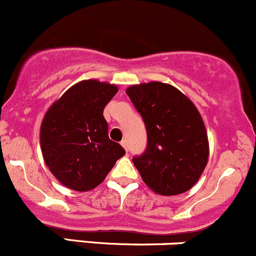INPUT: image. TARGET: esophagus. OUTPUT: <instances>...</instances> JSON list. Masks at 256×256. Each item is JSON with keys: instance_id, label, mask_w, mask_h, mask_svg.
I'll return each instance as SVG.
<instances>
[{"instance_id": "1", "label": "esophagus", "mask_w": 256, "mask_h": 256, "mask_svg": "<svg viewBox=\"0 0 256 256\" xmlns=\"http://www.w3.org/2000/svg\"><path fill=\"white\" fill-rule=\"evenodd\" d=\"M120 144H122V146H123V148H124L128 152V148H129V146H128V140H127V139H123V140L120 142Z\"/></svg>"}]
</instances>
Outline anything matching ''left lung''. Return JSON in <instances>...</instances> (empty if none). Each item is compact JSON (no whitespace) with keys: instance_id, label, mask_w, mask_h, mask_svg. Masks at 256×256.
<instances>
[{"instance_id":"8db88e82","label":"left lung","mask_w":256,"mask_h":256,"mask_svg":"<svg viewBox=\"0 0 256 256\" xmlns=\"http://www.w3.org/2000/svg\"><path fill=\"white\" fill-rule=\"evenodd\" d=\"M127 94L146 129V150L133 156L144 183L160 196L189 190L209 156L200 113L180 90L166 83L132 86Z\"/></svg>"}]
</instances>
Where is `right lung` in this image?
<instances>
[{"label": "right lung", "instance_id": "add662e5", "mask_svg": "<svg viewBox=\"0 0 256 256\" xmlns=\"http://www.w3.org/2000/svg\"><path fill=\"white\" fill-rule=\"evenodd\" d=\"M117 86L82 80L72 86L47 110L41 126L43 159L67 188L87 192L100 186L116 162L126 154L108 136L103 110Z\"/></svg>", "mask_w": 256, "mask_h": 256}]
</instances>
